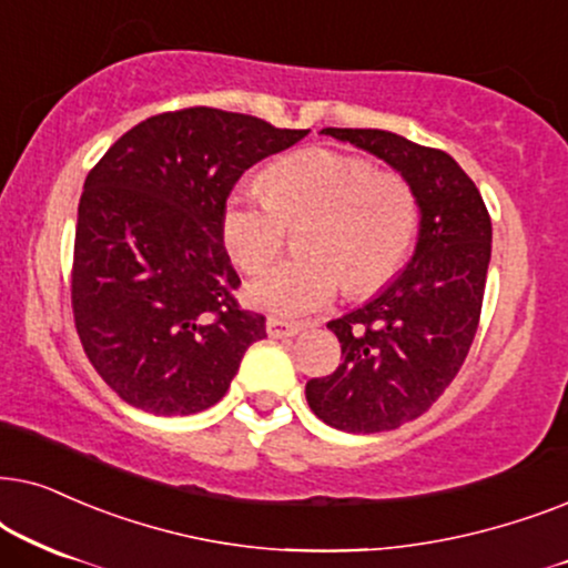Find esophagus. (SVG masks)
I'll return each mask as SVG.
<instances>
[{"label": "esophagus", "mask_w": 568, "mask_h": 568, "mask_svg": "<svg viewBox=\"0 0 568 568\" xmlns=\"http://www.w3.org/2000/svg\"><path fill=\"white\" fill-rule=\"evenodd\" d=\"M301 329H304V324H301V322L280 320V316H267V335L270 337H275V339L293 337V335H298Z\"/></svg>", "instance_id": "34e87169"}]
</instances>
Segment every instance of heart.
Listing matches in <instances>:
<instances>
[{
    "label": "heart",
    "instance_id": "b5f03b06",
    "mask_svg": "<svg viewBox=\"0 0 568 568\" xmlns=\"http://www.w3.org/2000/svg\"><path fill=\"white\" fill-rule=\"evenodd\" d=\"M312 217L306 260L280 262L248 283V301L272 314L304 316L337 296L382 288L403 267L420 225L418 200L403 179L382 176L363 158L327 148L298 150L264 173V186H233L223 205L225 248L256 272L285 244V225Z\"/></svg>",
    "mask_w": 568,
    "mask_h": 568
}]
</instances>
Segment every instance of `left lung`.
<instances>
[{
	"instance_id": "1",
	"label": "left lung",
	"mask_w": 568,
	"mask_h": 568,
	"mask_svg": "<svg viewBox=\"0 0 568 568\" xmlns=\"http://www.w3.org/2000/svg\"><path fill=\"white\" fill-rule=\"evenodd\" d=\"M322 134L389 163L420 210L413 260L379 296L327 324L343 361L335 374L306 382L316 418L347 434H376L426 413L463 368L480 322L490 215L444 150L384 130L327 126Z\"/></svg>"
}]
</instances>
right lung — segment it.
<instances>
[{
    "instance_id": "add662e5",
    "label": "right lung",
    "mask_w": 568,
    "mask_h": 568,
    "mask_svg": "<svg viewBox=\"0 0 568 568\" xmlns=\"http://www.w3.org/2000/svg\"><path fill=\"white\" fill-rule=\"evenodd\" d=\"M308 130L207 105L158 113L88 173L78 207L72 312L116 395L153 415H192L229 392L264 316L239 306L221 217L241 173Z\"/></svg>"
}]
</instances>
